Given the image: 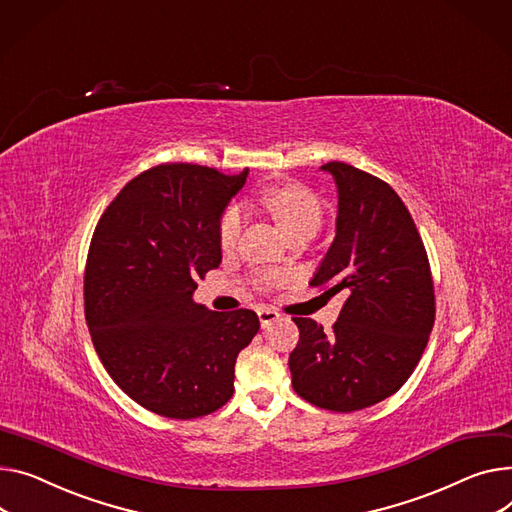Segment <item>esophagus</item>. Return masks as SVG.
I'll return each instance as SVG.
<instances>
[{
	"label": "esophagus",
	"instance_id": "34e87169",
	"mask_svg": "<svg viewBox=\"0 0 512 512\" xmlns=\"http://www.w3.org/2000/svg\"><path fill=\"white\" fill-rule=\"evenodd\" d=\"M257 315H259V323H261V327H263V329H265V327H269L271 323L280 319V313H276V311H269V309H259V311H257Z\"/></svg>",
	"mask_w": 512,
	"mask_h": 512
}]
</instances>
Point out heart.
Masks as SVG:
<instances>
[{"label": "heart", "mask_w": 512, "mask_h": 512, "mask_svg": "<svg viewBox=\"0 0 512 512\" xmlns=\"http://www.w3.org/2000/svg\"><path fill=\"white\" fill-rule=\"evenodd\" d=\"M265 208L276 218L282 230L294 238L298 234H315L323 222V203L321 199L300 183H280L265 189L263 193ZM245 226V208L241 203H230L222 212L218 222V243L222 251H232L241 238ZM265 284H271L276 278L265 274L261 278Z\"/></svg>", "instance_id": "1"}]
</instances>
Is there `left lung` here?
Here are the masks:
<instances>
[{"label": "left lung", "mask_w": 512, "mask_h": 512, "mask_svg": "<svg viewBox=\"0 0 512 512\" xmlns=\"http://www.w3.org/2000/svg\"><path fill=\"white\" fill-rule=\"evenodd\" d=\"M321 170L337 185L335 238L311 286L342 292L331 331L294 317V391L329 412H356L393 395L414 372L434 325V284L420 232L401 197L346 162Z\"/></svg>", "instance_id": "1"}]
</instances>
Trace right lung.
<instances>
[{"mask_svg":"<svg viewBox=\"0 0 512 512\" xmlns=\"http://www.w3.org/2000/svg\"><path fill=\"white\" fill-rule=\"evenodd\" d=\"M249 170L170 162L131 179L100 216L86 259L84 311L111 379L146 410L191 420L234 393L236 356L259 319L193 302L222 261L218 222Z\"/></svg>","mask_w":512,"mask_h":512,"instance_id":"right-lung-1","label":"right lung"}]
</instances>
